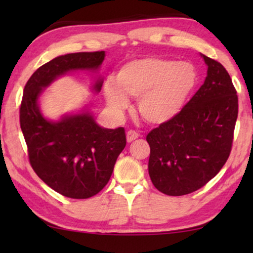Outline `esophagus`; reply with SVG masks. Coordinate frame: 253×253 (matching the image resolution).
Here are the masks:
<instances>
[{
	"label": "esophagus",
	"instance_id": "esophagus-1",
	"mask_svg": "<svg viewBox=\"0 0 253 253\" xmlns=\"http://www.w3.org/2000/svg\"><path fill=\"white\" fill-rule=\"evenodd\" d=\"M138 137H139V133L136 132V131H133V130H129L126 132V141H127V143H131V141L136 140Z\"/></svg>",
	"mask_w": 253,
	"mask_h": 253
}]
</instances>
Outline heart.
<instances>
[{
    "instance_id": "1",
    "label": "heart",
    "mask_w": 253,
    "mask_h": 253,
    "mask_svg": "<svg viewBox=\"0 0 253 253\" xmlns=\"http://www.w3.org/2000/svg\"><path fill=\"white\" fill-rule=\"evenodd\" d=\"M198 83V72L190 62L147 56L123 64L103 84V95L113 112L130 106L127 96L138 98V112L148 123L165 124L174 120L188 102Z\"/></svg>"
}]
</instances>
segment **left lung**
Listing matches in <instances>:
<instances>
[{
    "mask_svg": "<svg viewBox=\"0 0 253 253\" xmlns=\"http://www.w3.org/2000/svg\"><path fill=\"white\" fill-rule=\"evenodd\" d=\"M202 55L204 84L170 122L147 134L148 174L159 191L183 196L198 190L229 158L238 114V98L223 65Z\"/></svg>",
    "mask_w": 253,
    "mask_h": 253,
    "instance_id": "1",
    "label": "left lung"
}]
</instances>
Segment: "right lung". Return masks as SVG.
<instances>
[{"label": "right lung", "instance_id": "right-lung-1", "mask_svg": "<svg viewBox=\"0 0 253 253\" xmlns=\"http://www.w3.org/2000/svg\"><path fill=\"white\" fill-rule=\"evenodd\" d=\"M105 56L103 50L61 55L38 69L24 88L19 119L30 164L49 188L69 198H89L105 188L126 147V132L123 127L100 126L87 107L57 121L48 120L41 113L39 98L61 76L96 72ZM102 83L96 78L92 91H101Z\"/></svg>", "mask_w": 253, "mask_h": 253}]
</instances>
